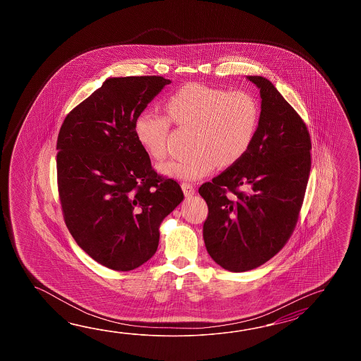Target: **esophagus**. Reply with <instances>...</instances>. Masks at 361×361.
Here are the masks:
<instances>
[{
  "mask_svg": "<svg viewBox=\"0 0 361 361\" xmlns=\"http://www.w3.org/2000/svg\"><path fill=\"white\" fill-rule=\"evenodd\" d=\"M182 190L185 197H192L195 195V187L190 183H182Z\"/></svg>",
  "mask_w": 361,
  "mask_h": 361,
  "instance_id": "34e87169",
  "label": "esophagus"
}]
</instances>
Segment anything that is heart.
<instances>
[{
  "label": "heart",
  "mask_w": 361,
  "mask_h": 361,
  "mask_svg": "<svg viewBox=\"0 0 361 361\" xmlns=\"http://www.w3.org/2000/svg\"><path fill=\"white\" fill-rule=\"evenodd\" d=\"M165 106L169 118L142 111L135 117L134 133L147 154L160 161L168 154L170 121L193 129V152L159 168L179 180H197L216 165L227 168L240 161L253 143L261 118L259 103L252 92L207 85H185L170 95Z\"/></svg>",
  "instance_id": "heart-1"
}]
</instances>
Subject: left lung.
<instances>
[{
    "mask_svg": "<svg viewBox=\"0 0 361 361\" xmlns=\"http://www.w3.org/2000/svg\"><path fill=\"white\" fill-rule=\"evenodd\" d=\"M246 78L262 98L253 143L240 161L199 188L209 207L202 231L207 253L231 272L257 269L284 247L311 170L306 123L269 80Z\"/></svg>",
    "mask_w": 361,
    "mask_h": 361,
    "instance_id": "1",
    "label": "left lung"
}]
</instances>
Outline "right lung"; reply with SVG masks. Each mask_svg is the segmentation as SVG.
Returning a JSON list of instances; mask_svg holds the SVG:
<instances>
[{"label": "right lung", "instance_id": "1", "mask_svg": "<svg viewBox=\"0 0 361 361\" xmlns=\"http://www.w3.org/2000/svg\"><path fill=\"white\" fill-rule=\"evenodd\" d=\"M171 81L107 78L69 112L56 142L64 222L102 266L131 271L156 253L160 224L183 201L180 185L154 171L134 133L135 117Z\"/></svg>", "mask_w": 361, "mask_h": 361}]
</instances>
